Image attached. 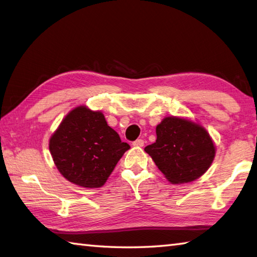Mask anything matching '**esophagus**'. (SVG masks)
<instances>
[{"label": "esophagus", "mask_w": 257, "mask_h": 257, "mask_svg": "<svg viewBox=\"0 0 257 257\" xmlns=\"http://www.w3.org/2000/svg\"><path fill=\"white\" fill-rule=\"evenodd\" d=\"M133 145H134L135 147H144L145 141H144L143 139H137L136 141H134Z\"/></svg>", "instance_id": "34e87169"}]
</instances>
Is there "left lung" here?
<instances>
[{
  "mask_svg": "<svg viewBox=\"0 0 257 257\" xmlns=\"http://www.w3.org/2000/svg\"><path fill=\"white\" fill-rule=\"evenodd\" d=\"M157 140L145 151L172 184L199 179L215 157V146L199 122L176 116L166 117L156 128Z\"/></svg>",
  "mask_w": 257,
  "mask_h": 257,
  "instance_id": "obj_1",
  "label": "left lung"
}]
</instances>
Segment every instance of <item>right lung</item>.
<instances>
[{"mask_svg": "<svg viewBox=\"0 0 257 257\" xmlns=\"http://www.w3.org/2000/svg\"><path fill=\"white\" fill-rule=\"evenodd\" d=\"M57 170L83 188H100L130 146L109 127L103 113L78 106L70 110L50 138Z\"/></svg>", "mask_w": 257, "mask_h": 257, "instance_id": "add662e5", "label": "right lung"}]
</instances>
